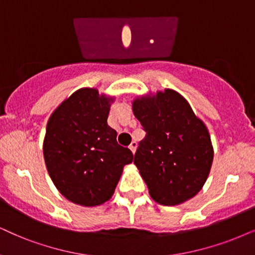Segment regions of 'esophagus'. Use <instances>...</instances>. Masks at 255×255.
Masks as SVG:
<instances>
[{
    "mask_svg": "<svg viewBox=\"0 0 255 255\" xmlns=\"http://www.w3.org/2000/svg\"><path fill=\"white\" fill-rule=\"evenodd\" d=\"M136 147H137V142L136 141H133V142L130 143V146H129V149L131 150V153H135V150H136Z\"/></svg>",
    "mask_w": 255,
    "mask_h": 255,
    "instance_id": "obj_1",
    "label": "esophagus"
}]
</instances>
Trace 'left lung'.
<instances>
[{
	"label": "left lung",
	"mask_w": 255,
	"mask_h": 255,
	"mask_svg": "<svg viewBox=\"0 0 255 255\" xmlns=\"http://www.w3.org/2000/svg\"><path fill=\"white\" fill-rule=\"evenodd\" d=\"M146 136L134 163L157 204L175 206L198 194L213 161L208 130L181 95L170 89L133 102Z\"/></svg>",
	"instance_id": "obj_1"
}]
</instances>
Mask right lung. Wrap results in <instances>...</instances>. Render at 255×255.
<instances>
[{
  "label": "right lung",
  "instance_id": "right-lung-1",
  "mask_svg": "<svg viewBox=\"0 0 255 255\" xmlns=\"http://www.w3.org/2000/svg\"><path fill=\"white\" fill-rule=\"evenodd\" d=\"M112 99L93 88L70 95L51 114L43 155L54 185L74 204L92 207L114 194L133 153L120 146L107 125Z\"/></svg>",
  "mask_w": 255,
  "mask_h": 255
}]
</instances>
